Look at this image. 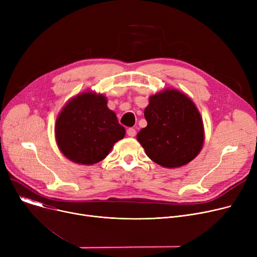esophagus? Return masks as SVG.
I'll use <instances>...</instances> for the list:
<instances>
[{
    "instance_id": "obj_1",
    "label": "esophagus",
    "mask_w": 257,
    "mask_h": 257,
    "mask_svg": "<svg viewBox=\"0 0 257 257\" xmlns=\"http://www.w3.org/2000/svg\"><path fill=\"white\" fill-rule=\"evenodd\" d=\"M127 134H128V137L134 138V137L137 136V130L134 129V128H129V129L127 130Z\"/></svg>"
}]
</instances>
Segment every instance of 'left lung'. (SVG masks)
I'll return each mask as SVG.
<instances>
[{
  "label": "left lung",
  "instance_id": "8db88e82",
  "mask_svg": "<svg viewBox=\"0 0 257 257\" xmlns=\"http://www.w3.org/2000/svg\"><path fill=\"white\" fill-rule=\"evenodd\" d=\"M147 127L137 136L147 156L157 165L176 169L197 157L204 144V126L190 97L166 88L149 98L145 108Z\"/></svg>",
  "mask_w": 257,
  "mask_h": 257
}]
</instances>
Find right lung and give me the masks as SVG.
I'll return each instance as SVG.
<instances>
[{
    "label": "right lung",
    "instance_id": "right-lung-1",
    "mask_svg": "<svg viewBox=\"0 0 257 257\" xmlns=\"http://www.w3.org/2000/svg\"><path fill=\"white\" fill-rule=\"evenodd\" d=\"M107 98L92 90L80 92L62 107L55 123V140L61 153L75 164L91 166L103 160L125 137Z\"/></svg>",
    "mask_w": 257,
    "mask_h": 257
}]
</instances>
